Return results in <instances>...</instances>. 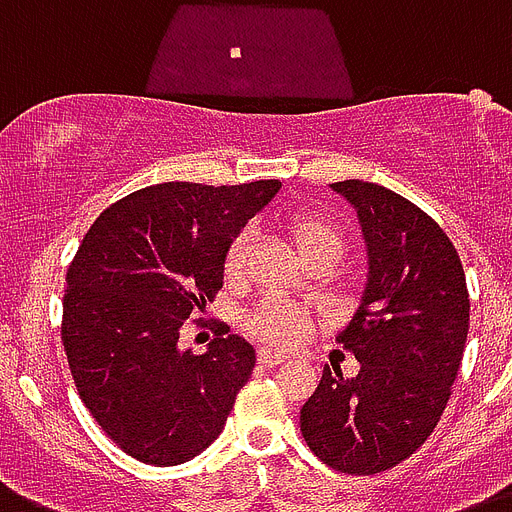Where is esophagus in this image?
Returning a JSON list of instances; mask_svg holds the SVG:
<instances>
[{
    "label": "esophagus",
    "mask_w": 512,
    "mask_h": 512,
    "mask_svg": "<svg viewBox=\"0 0 512 512\" xmlns=\"http://www.w3.org/2000/svg\"><path fill=\"white\" fill-rule=\"evenodd\" d=\"M257 362L263 364V367H276V364L283 362V356L270 349H260L257 351Z\"/></svg>",
    "instance_id": "obj_1"
}]
</instances>
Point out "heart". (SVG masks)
<instances>
[{
    "mask_svg": "<svg viewBox=\"0 0 512 512\" xmlns=\"http://www.w3.org/2000/svg\"><path fill=\"white\" fill-rule=\"evenodd\" d=\"M291 236L304 260L317 252H343V234L336 223H330L317 213H296L289 223ZM249 252H252V229H242L234 236L223 252V276L229 283H242L249 273ZM244 330L257 341L276 346V349H291L299 346L312 330L309 315L299 304L286 296H265L263 302L255 304L244 315Z\"/></svg>",
    "mask_w": 512,
    "mask_h": 512,
    "instance_id": "b5f03b06",
    "label": "heart"
}]
</instances>
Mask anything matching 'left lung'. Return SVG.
I'll return each mask as SVG.
<instances>
[{
  "label": "left lung",
  "mask_w": 512,
  "mask_h": 512,
  "mask_svg": "<svg viewBox=\"0 0 512 512\" xmlns=\"http://www.w3.org/2000/svg\"><path fill=\"white\" fill-rule=\"evenodd\" d=\"M369 249L362 307L338 343L359 375L322 369L302 406L307 448L341 474L372 476L422 448L448 406L468 336L461 257L440 223L380 184L346 179Z\"/></svg>",
  "instance_id": "1"
}]
</instances>
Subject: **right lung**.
<instances>
[{
	"label": "right lung",
	"mask_w": 512,
	"mask_h": 512,
	"mask_svg": "<svg viewBox=\"0 0 512 512\" xmlns=\"http://www.w3.org/2000/svg\"><path fill=\"white\" fill-rule=\"evenodd\" d=\"M278 187L153 184L111 203L77 247L62 302L67 364L85 409L135 461L176 466L221 435L255 349L226 325L205 354L182 351L179 330L216 299L231 236Z\"/></svg>",
	"instance_id": "add662e5"
}]
</instances>
